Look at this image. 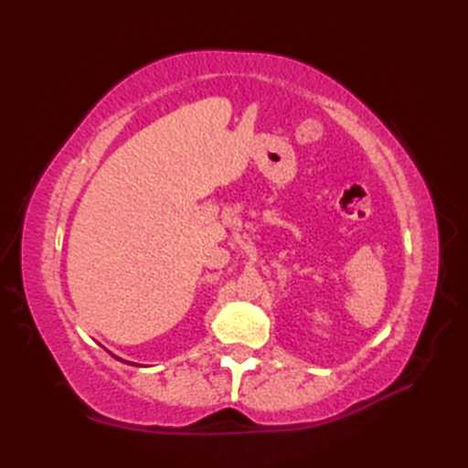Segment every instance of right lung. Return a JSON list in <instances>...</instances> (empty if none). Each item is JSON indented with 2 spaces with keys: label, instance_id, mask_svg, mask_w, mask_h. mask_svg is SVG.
<instances>
[{
  "label": "right lung",
  "instance_id": "right-lung-1",
  "mask_svg": "<svg viewBox=\"0 0 468 468\" xmlns=\"http://www.w3.org/2000/svg\"><path fill=\"white\" fill-rule=\"evenodd\" d=\"M117 359H120V357H117Z\"/></svg>",
  "mask_w": 468,
  "mask_h": 468
}]
</instances>
